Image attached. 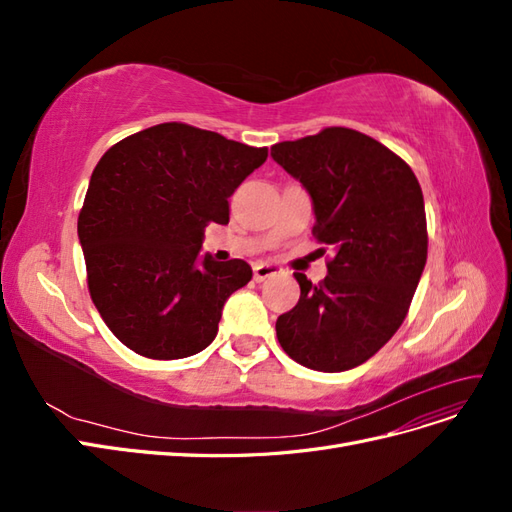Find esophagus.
<instances>
[{
    "label": "esophagus",
    "mask_w": 512,
    "mask_h": 512,
    "mask_svg": "<svg viewBox=\"0 0 512 512\" xmlns=\"http://www.w3.org/2000/svg\"><path fill=\"white\" fill-rule=\"evenodd\" d=\"M277 273H282V269L277 265H269V262H256V265H254V280L256 282H265Z\"/></svg>",
    "instance_id": "34e87169"
}]
</instances>
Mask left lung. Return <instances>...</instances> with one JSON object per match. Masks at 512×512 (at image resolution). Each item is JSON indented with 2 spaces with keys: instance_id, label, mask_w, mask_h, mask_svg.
Instances as JSON below:
<instances>
[{
  "instance_id": "obj_1",
  "label": "left lung",
  "mask_w": 512,
  "mask_h": 512,
  "mask_svg": "<svg viewBox=\"0 0 512 512\" xmlns=\"http://www.w3.org/2000/svg\"><path fill=\"white\" fill-rule=\"evenodd\" d=\"M271 156L305 185L316 213L312 235L335 252L322 282L294 273L301 297L277 318V339L303 367L352 369L408 316L427 262L421 185L397 153L350 128L277 143Z\"/></svg>"
}]
</instances>
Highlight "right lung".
<instances>
[{
  "mask_svg": "<svg viewBox=\"0 0 512 512\" xmlns=\"http://www.w3.org/2000/svg\"><path fill=\"white\" fill-rule=\"evenodd\" d=\"M267 147L168 121L126 136L91 173L79 213L87 288L106 327L147 359L205 350L245 260L198 258L205 226L228 224V198Z\"/></svg>",
  "mask_w": 512,
  "mask_h": 512,
  "instance_id": "1",
  "label": "right lung"
}]
</instances>
